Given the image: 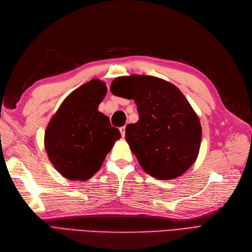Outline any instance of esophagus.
Returning <instances> with one entry per match:
<instances>
[{"instance_id": "34e87169", "label": "esophagus", "mask_w": 252, "mask_h": 252, "mask_svg": "<svg viewBox=\"0 0 252 252\" xmlns=\"http://www.w3.org/2000/svg\"><path fill=\"white\" fill-rule=\"evenodd\" d=\"M119 130H120V133H121V136L125 137V135H126V126H121Z\"/></svg>"}]
</instances>
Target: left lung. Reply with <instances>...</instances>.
Returning a JSON list of instances; mask_svg holds the SVG:
<instances>
[{"label": "left lung", "mask_w": 252, "mask_h": 252, "mask_svg": "<svg viewBox=\"0 0 252 252\" xmlns=\"http://www.w3.org/2000/svg\"><path fill=\"white\" fill-rule=\"evenodd\" d=\"M111 92L137 105L139 119L126 127V140L148 175L159 180L182 176L196 162L202 128L177 86L151 75L119 76Z\"/></svg>", "instance_id": "left-lung-1"}]
</instances>
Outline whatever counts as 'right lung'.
<instances>
[{
	"label": "right lung",
	"mask_w": 252,
	"mask_h": 252,
	"mask_svg": "<svg viewBox=\"0 0 252 252\" xmlns=\"http://www.w3.org/2000/svg\"><path fill=\"white\" fill-rule=\"evenodd\" d=\"M107 93L105 82L93 79L73 90L52 116L44 132L50 162L71 181H87L98 171L121 135L98 111Z\"/></svg>",
	"instance_id": "add662e5"
}]
</instances>
